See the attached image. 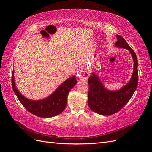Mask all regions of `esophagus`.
Wrapping results in <instances>:
<instances>
[{
	"mask_svg": "<svg viewBox=\"0 0 152 152\" xmlns=\"http://www.w3.org/2000/svg\"><path fill=\"white\" fill-rule=\"evenodd\" d=\"M77 75H78V78L81 80H86L88 78L89 76V71L87 69L86 67H82L81 69L78 70V73H77Z\"/></svg>",
	"mask_w": 152,
	"mask_h": 152,
	"instance_id": "34e87169",
	"label": "esophagus"
}]
</instances>
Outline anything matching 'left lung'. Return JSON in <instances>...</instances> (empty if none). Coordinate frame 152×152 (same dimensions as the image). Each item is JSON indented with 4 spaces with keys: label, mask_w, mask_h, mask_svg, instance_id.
I'll return each instance as SVG.
<instances>
[{
    "label": "left lung",
    "mask_w": 152,
    "mask_h": 152,
    "mask_svg": "<svg viewBox=\"0 0 152 152\" xmlns=\"http://www.w3.org/2000/svg\"><path fill=\"white\" fill-rule=\"evenodd\" d=\"M118 41L115 47L127 49L130 51L134 61L133 72L127 84L120 89L110 91L102 84L95 73L88 78V105L90 109L102 115H110L119 112L127 104L133 96L138 85V61L136 53L129 46L124 38L116 35Z\"/></svg>",
    "instance_id": "obj_1"
}]
</instances>
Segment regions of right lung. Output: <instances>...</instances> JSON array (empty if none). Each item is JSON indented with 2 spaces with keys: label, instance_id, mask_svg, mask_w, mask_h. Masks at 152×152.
<instances>
[{
  "label": "right lung",
  "instance_id": "1",
  "mask_svg": "<svg viewBox=\"0 0 152 152\" xmlns=\"http://www.w3.org/2000/svg\"><path fill=\"white\" fill-rule=\"evenodd\" d=\"M76 76L68 78L58 87L52 94L38 101L28 99L21 94L16 88L14 70L12 73V85L14 92L22 105L28 112L40 118H51L60 114L66 107L67 96L69 91L76 84Z\"/></svg>",
  "mask_w": 152,
  "mask_h": 152
}]
</instances>
